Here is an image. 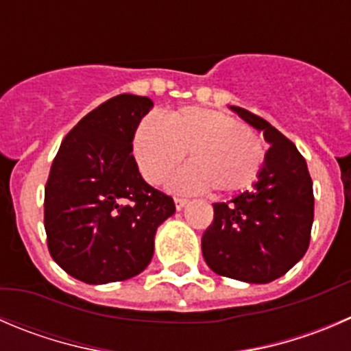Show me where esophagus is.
I'll return each mask as SVG.
<instances>
[{
  "label": "esophagus",
  "mask_w": 351,
  "mask_h": 351,
  "mask_svg": "<svg viewBox=\"0 0 351 351\" xmlns=\"http://www.w3.org/2000/svg\"><path fill=\"white\" fill-rule=\"evenodd\" d=\"M186 204H189V200L183 199V197H175V206H176V209H178V210H182L183 207L186 206Z\"/></svg>",
  "instance_id": "obj_1"
}]
</instances>
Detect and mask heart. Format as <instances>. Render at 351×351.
<instances>
[{
    "mask_svg": "<svg viewBox=\"0 0 351 351\" xmlns=\"http://www.w3.org/2000/svg\"><path fill=\"white\" fill-rule=\"evenodd\" d=\"M185 152L189 166L171 182L182 192H240L255 182L266 161L264 142L240 120L216 110L190 106L165 120L147 117L135 132L134 156L152 185L165 182Z\"/></svg>",
    "mask_w": 351,
    "mask_h": 351,
    "instance_id": "b5f03b06",
    "label": "heart"
}]
</instances>
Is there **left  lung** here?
I'll use <instances>...</instances> for the list:
<instances>
[{
	"label": "left lung",
	"mask_w": 351,
	"mask_h": 351,
	"mask_svg": "<svg viewBox=\"0 0 351 351\" xmlns=\"http://www.w3.org/2000/svg\"><path fill=\"white\" fill-rule=\"evenodd\" d=\"M231 111L262 132L271 145L252 190L213 204L214 221L202 234V255L219 276L271 283L300 261L314 223V190L295 144L257 114Z\"/></svg>",
	"instance_id": "obj_1"
}]
</instances>
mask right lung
I'll use <instances>...</instances> for the list:
<instances>
[{
    "label": "right lung",
    "mask_w": 351,
    "mask_h": 351,
    "mask_svg": "<svg viewBox=\"0 0 351 351\" xmlns=\"http://www.w3.org/2000/svg\"><path fill=\"white\" fill-rule=\"evenodd\" d=\"M149 97L120 94L85 114L63 138L44 190L47 248L58 266L89 285L141 274L159 224L175 214L169 195L138 173L132 142Z\"/></svg>",
    "instance_id": "obj_1"
}]
</instances>
